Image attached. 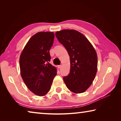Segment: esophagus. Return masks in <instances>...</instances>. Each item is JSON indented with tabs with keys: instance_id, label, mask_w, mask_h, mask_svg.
Returning a JSON list of instances; mask_svg holds the SVG:
<instances>
[{
	"instance_id": "obj_1",
	"label": "esophagus",
	"mask_w": 121,
	"mask_h": 121,
	"mask_svg": "<svg viewBox=\"0 0 121 121\" xmlns=\"http://www.w3.org/2000/svg\"><path fill=\"white\" fill-rule=\"evenodd\" d=\"M61 67V65H58V68H60Z\"/></svg>"
}]
</instances>
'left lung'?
<instances>
[{
    "instance_id": "8db88e82",
    "label": "left lung",
    "mask_w": 121,
    "mask_h": 121,
    "mask_svg": "<svg viewBox=\"0 0 121 121\" xmlns=\"http://www.w3.org/2000/svg\"><path fill=\"white\" fill-rule=\"evenodd\" d=\"M56 36L70 56V73L63 78L65 85L73 93H83L92 84L97 73V53L89 40L76 30H62Z\"/></svg>"
}]
</instances>
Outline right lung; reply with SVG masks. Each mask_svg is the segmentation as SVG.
<instances>
[{
	"instance_id": "1",
	"label": "right lung",
	"mask_w": 121,
	"mask_h": 121,
	"mask_svg": "<svg viewBox=\"0 0 121 121\" xmlns=\"http://www.w3.org/2000/svg\"><path fill=\"white\" fill-rule=\"evenodd\" d=\"M54 38L52 32H38L28 41L20 56L22 79L28 89L38 96L48 93L56 75V67L49 62Z\"/></svg>"
}]
</instances>
